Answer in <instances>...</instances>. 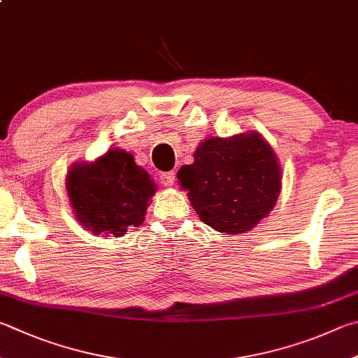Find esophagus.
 <instances>
[{
	"label": "esophagus",
	"mask_w": 358,
	"mask_h": 358,
	"mask_svg": "<svg viewBox=\"0 0 358 358\" xmlns=\"http://www.w3.org/2000/svg\"><path fill=\"white\" fill-rule=\"evenodd\" d=\"M175 177H177V173H175L173 171L172 172H162L159 175V180L164 186H172L175 183Z\"/></svg>",
	"instance_id": "34e87169"
}]
</instances>
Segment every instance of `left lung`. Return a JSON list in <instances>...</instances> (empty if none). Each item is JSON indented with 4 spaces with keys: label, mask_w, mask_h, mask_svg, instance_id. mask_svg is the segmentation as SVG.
I'll list each match as a JSON object with an SVG mask.
<instances>
[{
    "label": "left lung",
    "mask_w": 358,
    "mask_h": 358,
    "mask_svg": "<svg viewBox=\"0 0 358 358\" xmlns=\"http://www.w3.org/2000/svg\"><path fill=\"white\" fill-rule=\"evenodd\" d=\"M201 222L227 235L252 230L275 206L282 169L258 131L206 138L177 173Z\"/></svg>",
    "instance_id": "left-lung-1"
}]
</instances>
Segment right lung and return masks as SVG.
<instances>
[{
  "mask_svg": "<svg viewBox=\"0 0 358 358\" xmlns=\"http://www.w3.org/2000/svg\"><path fill=\"white\" fill-rule=\"evenodd\" d=\"M70 206L78 222L92 235L123 236L145 219L157 185L134 157L113 147L92 162L70 166L66 177Z\"/></svg>",
  "mask_w": 358,
  "mask_h": 358,
  "instance_id": "1",
  "label": "right lung"
}]
</instances>
